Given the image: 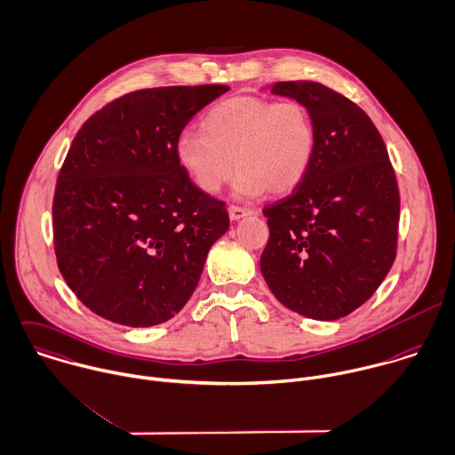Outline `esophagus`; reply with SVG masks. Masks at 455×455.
Segmentation results:
<instances>
[{
  "label": "esophagus",
  "mask_w": 455,
  "mask_h": 455,
  "mask_svg": "<svg viewBox=\"0 0 455 455\" xmlns=\"http://www.w3.org/2000/svg\"><path fill=\"white\" fill-rule=\"evenodd\" d=\"M251 213H252L251 208H243V206H236V204L229 206V219L231 220H240V219H243V217H247Z\"/></svg>",
  "instance_id": "obj_1"
}]
</instances>
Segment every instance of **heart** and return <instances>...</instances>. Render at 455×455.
Here are the masks:
<instances>
[{"label": "heart", "mask_w": 455, "mask_h": 455, "mask_svg": "<svg viewBox=\"0 0 455 455\" xmlns=\"http://www.w3.org/2000/svg\"><path fill=\"white\" fill-rule=\"evenodd\" d=\"M203 131H183L176 158L192 181L215 194L235 180L238 197H254L268 188L283 194L300 185L314 153V129L299 102H272L235 97L212 108Z\"/></svg>", "instance_id": "1"}]
</instances>
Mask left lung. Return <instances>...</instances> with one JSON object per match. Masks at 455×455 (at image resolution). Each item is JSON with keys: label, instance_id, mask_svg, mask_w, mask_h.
I'll list each match as a JSON object with an SVG mask.
<instances>
[{"label": "left lung", "instance_id": "1", "mask_svg": "<svg viewBox=\"0 0 455 455\" xmlns=\"http://www.w3.org/2000/svg\"><path fill=\"white\" fill-rule=\"evenodd\" d=\"M272 93L307 109L314 153L300 185L263 210L261 274L293 312L333 321L367 302L394 265L395 172L378 129L349 99L312 81L275 83Z\"/></svg>", "mask_w": 455, "mask_h": 455}]
</instances>
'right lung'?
<instances>
[{
  "mask_svg": "<svg viewBox=\"0 0 455 455\" xmlns=\"http://www.w3.org/2000/svg\"><path fill=\"white\" fill-rule=\"evenodd\" d=\"M224 84L127 93L84 122L61 165L52 231L58 268L90 310L145 328L192 297L226 204L192 183L176 140Z\"/></svg>",
  "mask_w": 455,
  "mask_h": 455,
  "instance_id": "1",
  "label": "right lung"
}]
</instances>
